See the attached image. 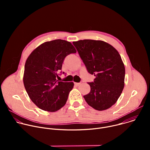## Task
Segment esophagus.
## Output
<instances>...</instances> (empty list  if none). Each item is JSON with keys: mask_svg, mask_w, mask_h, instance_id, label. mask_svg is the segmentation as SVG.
<instances>
[{"mask_svg": "<svg viewBox=\"0 0 150 150\" xmlns=\"http://www.w3.org/2000/svg\"><path fill=\"white\" fill-rule=\"evenodd\" d=\"M81 84V82H75V85H76V86H79V85Z\"/></svg>", "mask_w": 150, "mask_h": 150, "instance_id": "obj_1", "label": "esophagus"}]
</instances>
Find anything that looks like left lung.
<instances>
[{"label":"left lung","mask_w":150,"mask_h":150,"mask_svg":"<svg viewBox=\"0 0 150 150\" xmlns=\"http://www.w3.org/2000/svg\"><path fill=\"white\" fill-rule=\"evenodd\" d=\"M87 69L96 78L88 82L91 91L83 98L97 110L108 109L115 104L123 90L125 68L120 55L112 45L101 40L73 42Z\"/></svg>","instance_id":"8db88e82"}]
</instances>
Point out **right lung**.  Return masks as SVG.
I'll return each mask as SVG.
<instances>
[{"label": "right lung", "instance_id": "obj_1", "mask_svg": "<svg viewBox=\"0 0 150 150\" xmlns=\"http://www.w3.org/2000/svg\"><path fill=\"white\" fill-rule=\"evenodd\" d=\"M76 52L71 42L58 39L41 44L28 57L24 85L29 97L40 109L54 112L66 104L74 83L58 81L56 78L64 59Z\"/></svg>", "mask_w": 150, "mask_h": 150}]
</instances>
